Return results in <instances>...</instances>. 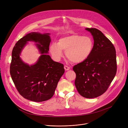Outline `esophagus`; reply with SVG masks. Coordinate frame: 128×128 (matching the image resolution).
Wrapping results in <instances>:
<instances>
[{
    "mask_svg": "<svg viewBox=\"0 0 128 128\" xmlns=\"http://www.w3.org/2000/svg\"><path fill=\"white\" fill-rule=\"evenodd\" d=\"M64 69H65V70L67 71V70H69L70 69V67L65 65V66H64Z\"/></svg>",
    "mask_w": 128,
    "mask_h": 128,
    "instance_id": "obj_1",
    "label": "esophagus"
}]
</instances>
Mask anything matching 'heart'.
Segmentation results:
<instances>
[{
    "label": "heart",
    "instance_id": "b5f03b06",
    "mask_svg": "<svg viewBox=\"0 0 128 128\" xmlns=\"http://www.w3.org/2000/svg\"><path fill=\"white\" fill-rule=\"evenodd\" d=\"M94 46L91 38L74 34L61 38L58 42H52L50 52L54 60L59 61L63 57V50L66 51V57L71 62L80 63L90 56Z\"/></svg>",
    "mask_w": 128,
    "mask_h": 128
}]
</instances>
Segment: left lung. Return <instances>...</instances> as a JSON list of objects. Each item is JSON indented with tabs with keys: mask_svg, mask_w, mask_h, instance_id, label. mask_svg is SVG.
<instances>
[{
	"mask_svg": "<svg viewBox=\"0 0 128 128\" xmlns=\"http://www.w3.org/2000/svg\"><path fill=\"white\" fill-rule=\"evenodd\" d=\"M94 40V48L84 62L75 65V86L79 94L86 98L102 95L113 80L116 72L115 48L103 33L96 28H86Z\"/></svg>",
	"mask_w": 128,
	"mask_h": 128,
	"instance_id": "1",
	"label": "left lung"
}]
</instances>
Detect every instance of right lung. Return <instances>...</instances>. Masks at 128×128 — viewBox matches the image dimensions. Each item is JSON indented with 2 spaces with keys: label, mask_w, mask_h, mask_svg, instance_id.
<instances>
[{
  "label": "right lung",
  "mask_w": 128,
  "mask_h": 128,
  "mask_svg": "<svg viewBox=\"0 0 128 128\" xmlns=\"http://www.w3.org/2000/svg\"><path fill=\"white\" fill-rule=\"evenodd\" d=\"M50 33L33 32L27 34L15 44L12 54L10 74L20 94L34 102H42L54 95L58 83L64 74V65L54 61L48 54L51 42ZM29 41L36 44L41 56L30 66L20 57Z\"/></svg>",
  "instance_id": "1"
}]
</instances>
